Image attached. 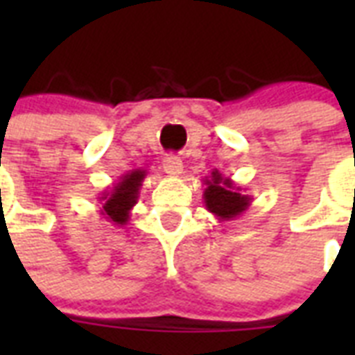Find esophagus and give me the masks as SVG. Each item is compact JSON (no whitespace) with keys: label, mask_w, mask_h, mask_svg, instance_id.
<instances>
[{"label":"esophagus","mask_w":355,"mask_h":355,"mask_svg":"<svg viewBox=\"0 0 355 355\" xmlns=\"http://www.w3.org/2000/svg\"><path fill=\"white\" fill-rule=\"evenodd\" d=\"M164 171L169 175V177H180L184 171V166L180 158L177 156H167L166 160H164Z\"/></svg>","instance_id":"1"}]
</instances>
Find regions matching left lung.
Listing matches in <instances>:
<instances>
[{"label": "left lung", "instance_id": "8db88e82", "mask_svg": "<svg viewBox=\"0 0 355 355\" xmlns=\"http://www.w3.org/2000/svg\"><path fill=\"white\" fill-rule=\"evenodd\" d=\"M205 205L206 210L214 214L219 221H234L248 210L252 202L250 195H245L239 186L223 177L221 173L211 171L210 177L205 178Z\"/></svg>", "mask_w": 355, "mask_h": 355}]
</instances>
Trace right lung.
<instances>
[{
    "label": "right lung",
    "mask_w": 355,
    "mask_h": 355,
    "mask_svg": "<svg viewBox=\"0 0 355 355\" xmlns=\"http://www.w3.org/2000/svg\"><path fill=\"white\" fill-rule=\"evenodd\" d=\"M147 177L145 169H132L125 173L112 188L103 191L99 200H101V216L108 223H112L116 227L127 225L130 219V210L138 202L139 188L144 184V178Z\"/></svg>",
    "instance_id": "add662e5"
}]
</instances>
